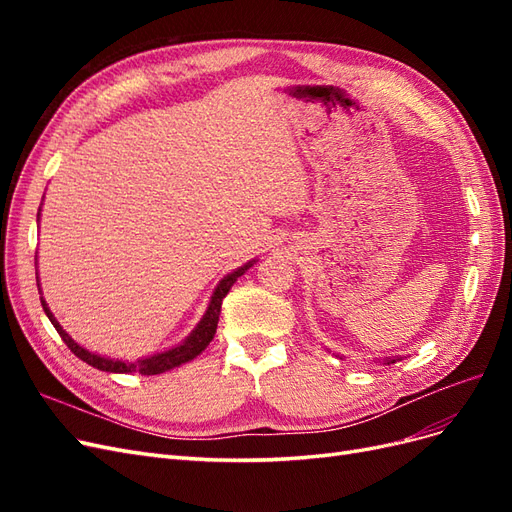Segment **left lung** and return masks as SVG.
<instances>
[{
    "label": "left lung",
    "mask_w": 512,
    "mask_h": 512,
    "mask_svg": "<svg viewBox=\"0 0 512 512\" xmlns=\"http://www.w3.org/2000/svg\"><path fill=\"white\" fill-rule=\"evenodd\" d=\"M395 361H401V359H399V356H397V359H386L384 363H386V365H391V363H395Z\"/></svg>",
    "instance_id": "obj_1"
}]
</instances>
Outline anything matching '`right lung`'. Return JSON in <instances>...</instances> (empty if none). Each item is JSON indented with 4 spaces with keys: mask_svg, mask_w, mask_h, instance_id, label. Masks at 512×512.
<instances>
[{
    "mask_svg": "<svg viewBox=\"0 0 512 512\" xmlns=\"http://www.w3.org/2000/svg\"><path fill=\"white\" fill-rule=\"evenodd\" d=\"M254 262V260H252ZM252 262H247V265H243L241 269H237L235 273L226 275L224 280L218 284V288H215L213 297H211V303H209V309L207 314L203 316V320H200L198 327L192 331V335L185 339V342L173 350H166L162 354H153L149 356V359H143V361H136V363H123V361H113V359H104V356H98V354H91L87 352L85 348H81L79 344L74 342V339L59 327V322L53 318L51 309L46 307V303L42 301V309L44 314L49 316V320L53 322L55 331L59 333V337L64 339V344L70 348V352H74L76 356H79L81 361H85L87 365L96 367L100 371H113V374H141V376H156V374H164V371L173 369L177 365H183L192 361L194 356H198L200 352H203L209 342L215 335V329H218V320H220V309H222V299L228 294L230 286L237 282V277H241L247 269L252 267Z\"/></svg>",
    "mask_w": 512,
    "mask_h": 512,
    "instance_id": "1",
    "label": "right lung"
}]
</instances>
